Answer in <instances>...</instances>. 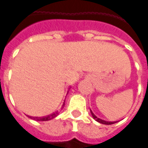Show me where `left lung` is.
<instances>
[{
  "label": "left lung",
  "instance_id": "obj_1",
  "mask_svg": "<svg viewBox=\"0 0 148 148\" xmlns=\"http://www.w3.org/2000/svg\"><path fill=\"white\" fill-rule=\"evenodd\" d=\"M91 115H92V116H93V118H94V119H95L96 121H98V122L101 123V124L112 125V124H114V123H116V121H103V120H102V119H99V118H98L97 116H95L93 112H91Z\"/></svg>",
  "mask_w": 148,
  "mask_h": 148
}]
</instances>
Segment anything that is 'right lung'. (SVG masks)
Listing matches in <instances>:
<instances>
[{"label": "right lung", "instance_id": "right-lung-1", "mask_svg": "<svg viewBox=\"0 0 148 148\" xmlns=\"http://www.w3.org/2000/svg\"><path fill=\"white\" fill-rule=\"evenodd\" d=\"M63 105H65V103H63ZM63 105H62V107H63ZM58 115V112H53L52 114H50V115H48V116H42V117H32V116H30L32 119H34V120L36 121H49L51 120V119H53V118H55L56 116Z\"/></svg>", "mask_w": 148, "mask_h": 148}]
</instances>
